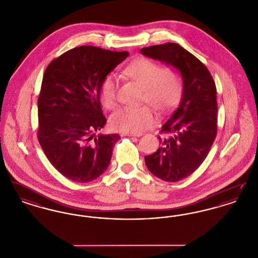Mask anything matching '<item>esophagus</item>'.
Masks as SVG:
<instances>
[{
    "label": "esophagus",
    "instance_id": "esophagus-1",
    "mask_svg": "<svg viewBox=\"0 0 258 258\" xmlns=\"http://www.w3.org/2000/svg\"><path fill=\"white\" fill-rule=\"evenodd\" d=\"M123 135H127V136H135V137H139L142 134H123Z\"/></svg>",
    "mask_w": 258,
    "mask_h": 258
}]
</instances>
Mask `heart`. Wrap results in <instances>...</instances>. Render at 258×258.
<instances>
[{
  "label": "heart",
  "mask_w": 258,
  "mask_h": 258,
  "mask_svg": "<svg viewBox=\"0 0 258 258\" xmlns=\"http://www.w3.org/2000/svg\"><path fill=\"white\" fill-rule=\"evenodd\" d=\"M124 73L143 87L142 101L151 104L156 110L164 113L172 109L183 92V77L174 67H163L159 61L142 58L132 62ZM118 79L115 75L106 76L100 87L99 98L107 109L117 104ZM153 110L147 106H124L111 117L110 123L116 131L138 134L155 123Z\"/></svg>",
  "instance_id": "heart-1"
}]
</instances>
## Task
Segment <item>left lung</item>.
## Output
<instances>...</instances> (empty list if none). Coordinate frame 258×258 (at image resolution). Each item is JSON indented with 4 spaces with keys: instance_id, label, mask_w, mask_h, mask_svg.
I'll use <instances>...</instances> for the list:
<instances>
[{
    "instance_id": "obj_1",
    "label": "left lung",
    "mask_w": 258,
    "mask_h": 258,
    "mask_svg": "<svg viewBox=\"0 0 258 258\" xmlns=\"http://www.w3.org/2000/svg\"><path fill=\"white\" fill-rule=\"evenodd\" d=\"M141 53L176 68L183 77L179 105L160 128V146L145 156L148 169L166 182L191 175L208 156L218 132L217 88L207 67L174 42L144 47Z\"/></svg>"
}]
</instances>
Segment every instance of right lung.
I'll list each match as a JSON object with an SVG mask.
<instances>
[{
    "instance_id": "obj_1",
    "label": "right lung",
    "mask_w": 258,
    "mask_h": 258,
    "mask_svg": "<svg viewBox=\"0 0 258 258\" xmlns=\"http://www.w3.org/2000/svg\"><path fill=\"white\" fill-rule=\"evenodd\" d=\"M127 56V51L82 45L54 59L44 72L37 139L50 163L74 182L97 179L110 163L120 135H96L106 123L99 93L104 78Z\"/></svg>"
}]
</instances>
